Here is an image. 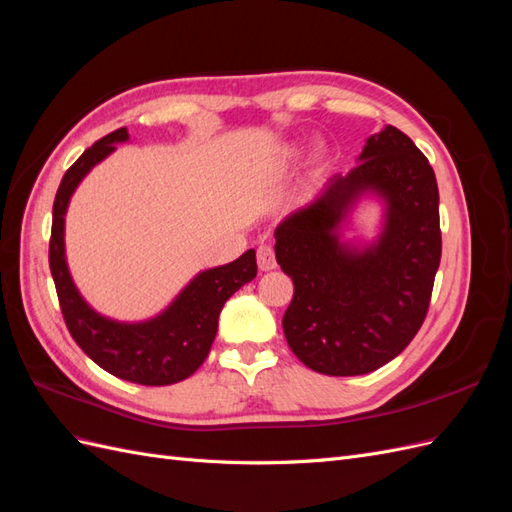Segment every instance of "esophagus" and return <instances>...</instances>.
Here are the masks:
<instances>
[{
	"label": "esophagus",
	"mask_w": 512,
	"mask_h": 512,
	"mask_svg": "<svg viewBox=\"0 0 512 512\" xmlns=\"http://www.w3.org/2000/svg\"><path fill=\"white\" fill-rule=\"evenodd\" d=\"M258 267H260V271H271V269L277 267L273 247L267 245V243H262V245L258 247Z\"/></svg>",
	"instance_id": "obj_1"
}]
</instances>
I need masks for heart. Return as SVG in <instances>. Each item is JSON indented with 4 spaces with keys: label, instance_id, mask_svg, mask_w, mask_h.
<instances>
[{
    "label": "heart",
    "instance_id": "b5f03b06",
    "mask_svg": "<svg viewBox=\"0 0 512 512\" xmlns=\"http://www.w3.org/2000/svg\"><path fill=\"white\" fill-rule=\"evenodd\" d=\"M303 151H305V143H288V145L280 147V151L275 153L273 164H271L275 173H284L288 166H292L303 156Z\"/></svg>",
    "mask_w": 512,
    "mask_h": 512
}]
</instances>
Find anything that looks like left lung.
Wrapping results in <instances>:
<instances>
[{"label":"left lung","instance_id":"left-lung-1","mask_svg":"<svg viewBox=\"0 0 512 512\" xmlns=\"http://www.w3.org/2000/svg\"><path fill=\"white\" fill-rule=\"evenodd\" d=\"M365 193L385 203L379 239L356 248L338 226ZM438 183L429 160L395 126L369 136L346 177L275 228V258L292 277L282 327L318 374L363 376L389 363L421 329L440 267Z\"/></svg>","mask_w":512,"mask_h":512}]
</instances>
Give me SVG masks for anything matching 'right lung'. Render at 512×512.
Returning <instances> with one entry per match:
<instances>
[{
    "label": "right lung",
    "mask_w": 512,
    "mask_h": 512,
    "mask_svg": "<svg viewBox=\"0 0 512 512\" xmlns=\"http://www.w3.org/2000/svg\"><path fill=\"white\" fill-rule=\"evenodd\" d=\"M128 138L126 128L106 134L66 170L53 203L49 265L66 327L89 359L121 380L166 386L190 378L205 363L224 303L256 277V252L247 250L228 265L200 271L179 297L151 320L117 322L91 309L68 271L64 218L76 185L91 168L111 156L115 143H126Z\"/></svg>",
    "instance_id": "right-lung-1"
}]
</instances>
